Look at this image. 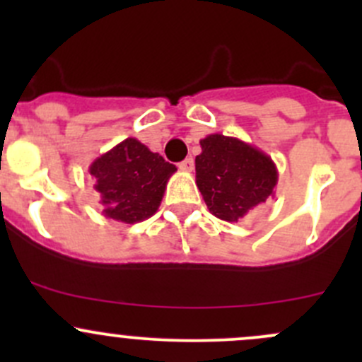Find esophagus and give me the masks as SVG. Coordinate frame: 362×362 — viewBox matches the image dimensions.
Listing matches in <instances>:
<instances>
[{
    "instance_id": "34e87169",
    "label": "esophagus",
    "mask_w": 362,
    "mask_h": 362,
    "mask_svg": "<svg viewBox=\"0 0 362 362\" xmlns=\"http://www.w3.org/2000/svg\"><path fill=\"white\" fill-rule=\"evenodd\" d=\"M178 166H180V170H184V171H192L194 170V160H192V158H187L185 160H182Z\"/></svg>"
}]
</instances>
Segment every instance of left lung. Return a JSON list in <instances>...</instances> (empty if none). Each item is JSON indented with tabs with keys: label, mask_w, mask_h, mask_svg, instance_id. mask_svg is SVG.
I'll use <instances>...</instances> for the list:
<instances>
[{
	"label": "left lung",
	"mask_w": 362,
	"mask_h": 362,
	"mask_svg": "<svg viewBox=\"0 0 362 362\" xmlns=\"http://www.w3.org/2000/svg\"><path fill=\"white\" fill-rule=\"evenodd\" d=\"M196 185L210 214L226 222H238L275 194L279 170L268 154L247 141L224 134L199 140Z\"/></svg>",
	"instance_id": "left-lung-1"
}]
</instances>
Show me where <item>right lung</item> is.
<instances>
[{
  "mask_svg": "<svg viewBox=\"0 0 362 362\" xmlns=\"http://www.w3.org/2000/svg\"><path fill=\"white\" fill-rule=\"evenodd\" d=\"M175 171V164L136 138H126L89 166L103 215L124 224H136L158 211Z\"/></svg>",
  "mask_w": 362,
  "mask_h": 362,
  "instance_id": "right-lung-1",
  "label": "right lung"
}]
</instances>
